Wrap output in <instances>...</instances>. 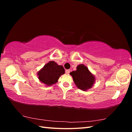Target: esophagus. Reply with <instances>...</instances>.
Masks as SVG:
<instances>
[{
  "label": "esophagus",
  "mask_w": 132,
  "mask_h": 132,
  "mask_svg": "<svg viewBox=\"0 0 132 132\" xmlns=\"http://www.w3.org/2000/svg\"><path fill=\"white\" fill-rule=\"evenodd\" d=\"M70 70L69 69H67L66 70H65V73H66V74H69V73H70Z\"/></svg>",
  "instance_id": "1"
}]
</instances>
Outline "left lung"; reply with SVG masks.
I'll use <instances>...</instances> for the list:
<instances>
[{"instance_id": "left-lung-1", "label": "left lung", "mask_w": 132, "mask_h": 132, "mask_svg": "<svg viewBox=\"0 0 132 132\" xmlns=\"http://www.w3.org/2000/svg\"><path fill=\"white\" fill-rule=\"evenodd\" d=\"M73 81L78 88L82 91H87L93 87L95 81V76L88 68L81 64L77 67V70L70 72Z\"/></svg>"}]
</instances>
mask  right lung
Segmentation results:
<instances>
[{
  "label": "right lung",
  "instance_id": "right-lung-1",
  "mask_svg": "<svg viewBox=\"0 0 132 132\" xmlns=\"http://www.w3.org/2000/svg\"><path fill=\"white\" fill-rule=\"evenodd\" d=\"M64 73L65 70L62 65L54 61H50L38 71L37 75L39 81L49 86L56 84L59 77Z\"/></svg>",
  "mask_w": 132,
  "mask_h": 132
}]
</instances>
